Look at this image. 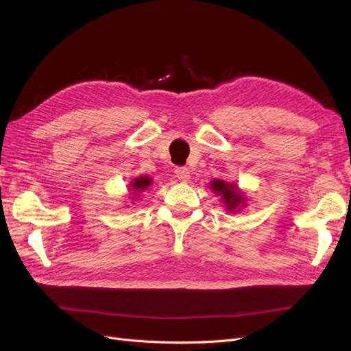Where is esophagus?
Instances as JSON below:
<instances>
[{
	"instance_id": "1",
	"label": "esophagus",
	"mask_w": 351,
	"mask_h": 351,
	"mask_svg": "<svg viewBox=\"0 0 351 351\" xmlns=\"http://www.w3.org/2000/svg\"><path fill=\"white\" fill-rule=\"evenodd\" d=\"M176 177L180 180V182H189L190 171L186 167H177L176 168Z\"/></svg>"
}]
</instances>
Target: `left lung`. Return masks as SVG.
I'll use <instances>...</instances> for the list:
<instances>
[{"label":"left lung","mask_w":351,"mask_h":351,"mask_svg":"<svg viewBox=\"0 0 351 351\" xmlns=\"http://www.w3.org/2000/svg\"><path fill=\"white\" fill-rule=\"evenodd\" d=\"M210 183L212 189H214L217 193L222 195V199H224V204L227 205L228 210H234L240 204H243V196L237 192V189L232 184L224 183L222 180H214V182Z\"/></svg>","instance_id":"1"}]
</instances>
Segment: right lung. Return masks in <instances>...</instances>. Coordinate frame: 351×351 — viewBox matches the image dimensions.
Wrapping results in <instances>:
<instances>
[{"mask_svg": "<svg viewBox=\"0 0 351 351\" xmlns=\"http://www.w3.org/2000/svg\"><path fill=\"white\" fill-rule=\"evenodd\" d=\"M149 184H151V180H149V178H147V177H141V178H136V180H134L133 189H136V190H143V189H146Z\"/></svg>", "mask_w": 351, "mask_h": 351, "instance_id": "add662e5", "label": "right lung"}]
</instances>
